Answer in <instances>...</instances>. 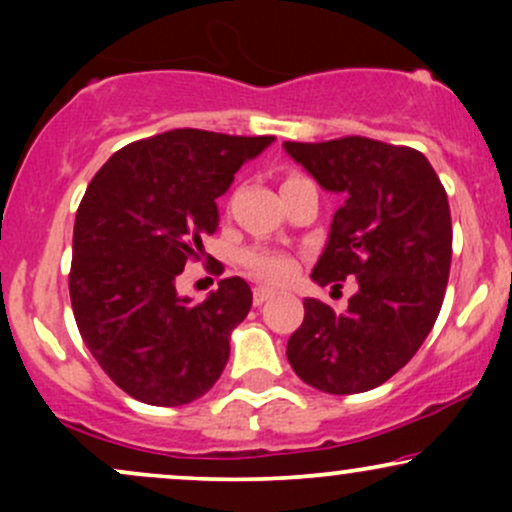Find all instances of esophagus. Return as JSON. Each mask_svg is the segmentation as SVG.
Here are the masks:
<instances>
[{
  "instance_id": "obj_1",
  "label": "esophagus",
  "mask_w": 512,
  "mask_h": 512,
  "mask_svg": "<svg viewBox=\"0 0 512 512\" xmlns=\"http://www.w3.org/2000/svg\"><path fill=\"white\" fill-rule=\"evenodd\" d=\"M274 289H269V286H255V291H252V303L255 305H262L264 301H269V298L274 296Z\"/></svg>"
}]
</instances>
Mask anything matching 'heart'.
I'll use <instances>...</instances> for the list:
<instances>
[{"label":"heart","instance_id":"1","mask_svg":"<svg viewBox=\"0 0 512 512\" xmlns=\"http://www.w3.org/2000/svg\"><path fill=\"white\" fill-rule=\"evenodd\" d=\"M243 264L255 272L262 279L274 281V284H281V281H289L293 274H296V262H293L291 255L279 250H248L243 252Z\"/></svg>","mask_w":512,"mask_h":512}]
</instances>
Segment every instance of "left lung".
Instances as JSON below:
<instances>
[{
    "instance_id": "obj_1",
    "label": "left lung",
    "mask_w": 512,
    "mask_h": 512,
    "mask_svg": "<svg viewBox=\"0 0 512 512\" xmlns=\"http://www.w3.org/2000/svg\"><path fill=\"white\" fill-rule=\"evenodd\" d=\"M284 151L325 192L342 197L310 279L356 293L342 313L303 298V325L286 358L327 395H356L390 380L419 351L443 305L452 257L448 195L424 154L366 137Z\"/></svg>"
}]
</instances>
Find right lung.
<instances>
[{"label":"right lung","mask_w":512,"mask_h":512,"mask_svg":"<svg viewBox=\"0 0 512 512\" xmlns=\"http://www.w3.org/2000/svg\"><path fill=\"white\" fill-rule=\"evenodd\" d=\"M272 142L170 129L127 144L86 187L69 296L88 351L129 397L180 407L207 395L226 368L231 332L250 313V286L231 276L192 303L175 281L216 233V199Z\"/></svg>","instance_id":"add662e5"}]
</instances>
